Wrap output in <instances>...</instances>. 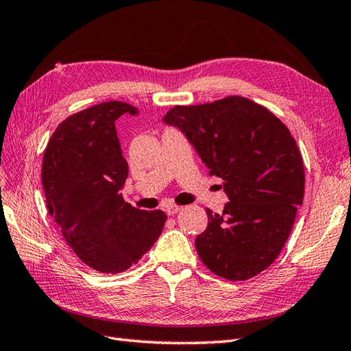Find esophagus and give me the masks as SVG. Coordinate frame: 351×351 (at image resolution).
I'll list each match as a JSON object with an SVG mask.
<instances>
[{"mask_svg":"<svg viewBox=\"0 0 351 351\" xmlns=\"http://www.w3.org/2000/svg\"><path fill=\"white\" fill-rule=\"evenodd\" d=\"M180 208H182V207H180V206H177V204H174V202H169V204H167V207H165V210H167V215H169V216L176 215Z\"/></svg>","mask_w":351,"mask_h":351,"instance_id":"esophagus-1","label":"esophagus"}]
</instances>
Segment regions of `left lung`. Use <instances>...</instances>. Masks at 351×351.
I'll list each match as a JSON object with an SVG mask.
<instances>
[{
    "mask_svg": "<svg viewBox=\"0 0 351 351\" xmlns=\"http://www.w3.org/2000/svg\"><path fill=\"white\" fill-rule=\"evenodd\" d=\"M195 147L228 202L195 239L201 261L228 281H246L281 254L305 193V168L290 130L267 108L241 96L176 105L163 117Z\"/></svg>",
    "mask_w": 351,
    "mask_h": 351,
    "instance_id": "obj_1",
    "label": "left lung"
}]
</instances>
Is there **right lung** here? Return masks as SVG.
I'll return each mask as SVG.
<instances>
[{"label": "right lung", "instance_id": "add662e5", "mask_svg": "<svg viewBox=\"0 0 351 351\" xmlns=\"http://www.w3.org/2000/svg\"><path fill=\"white\" fill-rule=\"evenodd\" d=\"M138 110L110 100L67 117L43 153L46 207L67 245L88 267L119 274L136 264L160 236L167 215L123 199L128 162L115 120Z\"/></svg>", "mask_w": 351, "mask_h": 351}]
</instances>
